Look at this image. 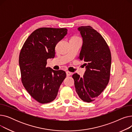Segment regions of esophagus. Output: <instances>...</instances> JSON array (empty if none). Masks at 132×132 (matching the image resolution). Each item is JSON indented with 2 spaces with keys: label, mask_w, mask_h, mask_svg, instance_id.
<instances>
[{
  "label": "esophagus",
  "mask_w": 132,
  "mask_h": 132,
  "mask_svg": "<svg viewBox=\"0 0 132 132\" xmlns=\"http://www.w3.org/2000/svg\"><path fill=\"white\" fill-rule=\"evenodd\" d=\"M66 75L68 76H68H70V75H71L72 74V73L71 72H69V71H66Z\"/></svg>",
  "instance_id": "obj_1"
}]
</instances>
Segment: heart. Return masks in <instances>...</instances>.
Listing matches in <instances>:
<instances>
[{
  "mask_svg": "<svg viewBox=\"0 0 132 132\" xmlns=\"http://www.w3.org/2000/svg\"><path fill=\"white\" fill-rule=\"evenodd\" d=\"M78 38H78V37H73L72 39H78Z\"/></svg>",
  "mask_w": 132,
  "mask_h": 132,
  "instance_id": "b5f03b06",
  "label": "heart"
}]
</instances>
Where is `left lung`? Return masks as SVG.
Segmentation results:
<instances>
[{
    "mask_svg": "<svg viewBox=\"0 0 132 132\" xmlns=\"http://www.w3.org/2000/svg\"><path fill=\"white\" fill-rule=\"evenodd\" d=\"M78 30L83 40L79 59L85 62L86 70L82 78L77 73L72 77L79 97L89 103L97 97L108 84L111 55L105 39L92 27L81 26Z\"/></svg>",
    "mask_w": 132,
    "mask_h": 132,
    "instance_id": "obj_1",
    "label": "left lung"
}]
</instances>
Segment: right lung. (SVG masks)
Returning a JSON list of instances; mask_svg holds the SVG:
<instances>
[{
  "instance_id": "right-lung-1",
  "label": "right lung",
  "mask_w": 132,
  "mask_h": 132,
  "mask_svg": "<svg viewBox=\"0 0 132 132\" xmlns=\"http://www.w3.org/2000/svg\"><path fill=\"white\" fill-rule=\"evenodd\" d=\"M67 34L66 28H40L28 37L21 50L19 63L26 90L38 102L53 101L66 78L62 70L46 67L47 59L55 56V47Z\"/></svg>"
}]
</instances>
